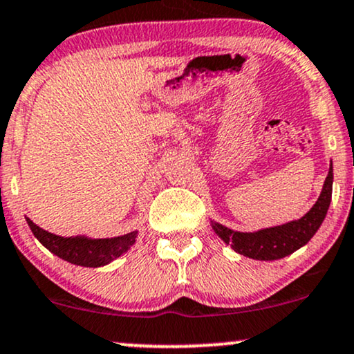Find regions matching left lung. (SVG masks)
Listing matches in <instances>:
<instances>
[{
    "label": "left lung",
    "mask_w": 354,
    "mask_h": 354,
    "mask_svg": "<svg viewBox=\"0 0 354 354\" xmlns=\"http://www.w3.org/2000/svg\"><path fill=\"white\" fill-rule=\"evenodd\" d=\"M331 190H333V167H330L317 203L300 220H295V222L285 223L280 227L265 228V230L253 232V234L234 232L215 222H212V228L223 242L232 245V248L239 252L240 255L255 260L283 259L305 243H308L311 236L317 234L319 225L326 217L328 207L331 202Z\"/></svg>",
    "instance_id": "obj_1"
}]
</instances>
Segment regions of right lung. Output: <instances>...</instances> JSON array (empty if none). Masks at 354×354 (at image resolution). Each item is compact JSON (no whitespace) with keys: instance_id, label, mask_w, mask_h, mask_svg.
Wrapping results in <instances>:
<instances>
[{"instance_id":"right-lung-1","label":"right lung","mask_w":354,"mask_h":354,"mask_svg":"<svg viewBox=\"0 0 354 354\" xmlns=\"http://www.w3.org/2000/svg\"><path fill=\"white\" fill-rule=\"evenodd\" d=\"M29 228L41 243L49 252L69 263L81 265V267L97 268L111 263L118 257L126 253L131 245L136 242V232L132 234L114 236V239H87V236H64L54 235L46 232L32 223L31 218H26Z\"/></svg>"}]
</instances>
